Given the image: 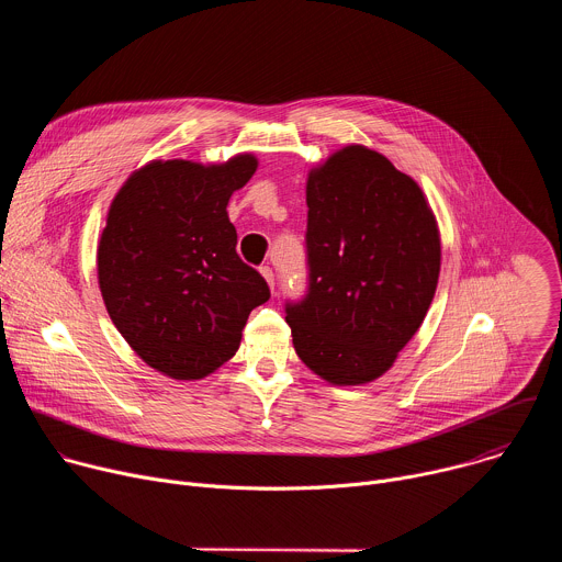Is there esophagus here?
Returning a JSON list of instances; mask_svg holds the SVG:
<instances>
[{"instance_id": "esophagus-1", "label": "esophagus", "mask_w": 562, "mask_h": 562, "mask_svg": "<svg viewBox=\"0 0 562 562\" xmlns=\"http://www.w3.org/2000/svg\"><path fill=\"white\" fill-rule=\"evenodd\" d=\"M260 273H262V278L267 280V284H269V289L273 291V286H276V276H273V271L269 269V267H262L260 269Z\"/></svg>"}]
</instances>
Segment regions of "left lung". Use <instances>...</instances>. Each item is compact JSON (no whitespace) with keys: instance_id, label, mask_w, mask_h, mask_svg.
Instances as JSON below:
<instances>
[{"instance_id":"left-lung-1","label":"left lung","mask_w":562,"mask_h":562,"mask_svg":"<svg viewBox=\"0 0 562 562\" xmlns=\"http://www.w3.org/2000/svg\"><path fill=\"white\" fill-rule=\"evenodd\" d=\"M308 293L286 306L297 358L334 386L384 375L420 329L440 228L420 184L362 144L306 176Z\"/></svg>"}]
</instances>
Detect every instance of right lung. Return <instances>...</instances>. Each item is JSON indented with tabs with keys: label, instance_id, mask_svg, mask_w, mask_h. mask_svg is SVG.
I'll use <instances>...</instances> for the list:
<instances>
[{
	"label": "right lung",
	"instance_id": "right-lung-1",
	"mask_svg": "<svg viewBox=\"0 0 562 562\" xmlns=\"http://www.w3.org/2000/svg\"><path fill=\"white\" fill-rule=\"evenodd\" d=\"M258 169L254 153L226 162L150 159L115 193L98 243V284L113 325L155 371L200 380L228 362L265 278L235 254L226 206Z\"/></svg>",
	"mask_w": 562,
	"mask_h": 562
}]
</instances>
